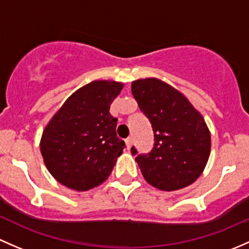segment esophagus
<instances>
[{"mask_svg": "<svg viewBox=\"0 0 249 249\" xmlns=\"http://www.w3.org/2000/svg\"><path fill=\"white\" fill-rule=\"evenodd\" d=\"M125 144H126V148H127V149L131 148V145H132V138H131V137L126 138V140H125Z\"/></svg>", "mask_w": 249, "mask_h": 249, "instance_id": "34e87169", "label": "esophagus"}]
</instances>
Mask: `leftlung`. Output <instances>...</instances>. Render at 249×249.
I'll return each mask as SVG.
<instances>
[{"label":"left lung","mask_w":249,"mask_h":249,"mask_svg":"<svg viewBox=\"0 0 249 249\" xmlns=\"http://www.w3.org/2000/svg\"><path fill=\"white\" fill-rule=\"evenodd\" d=\"M131 91L154 133L149 153L131 148L146 182L161 191L180 190L195 182L211 148L201 114L180 91L156 78L133 81Z\"/></svg>","instance_id":"obj_1"}]
</instances>
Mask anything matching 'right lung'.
Masks as SVG:
<instances>
[{
	"mask_svg": "<svg viewBox=\"0 0 249 249\" xmlns=\"http://www.w3.org/2000/svg\"><path fill=\"white\" fill-rule=\"evenodd\" d=\"M123 83L94 81L75 91L43 132L40 151L52 177L75 191H87L109 177L125 148L109 107Z\"/></svg>",
	"mask_w": 249,
	"mask_h": 249,
	"instance_id": "right-lung-1",
	"label": "right lung"
}]
</instances>
